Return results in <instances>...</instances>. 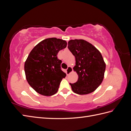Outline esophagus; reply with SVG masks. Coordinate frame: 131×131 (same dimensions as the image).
Here are the masks:
<instances>
[{"mask_svg":"<svg viewBox=\"0 0 131 131\" xmlns=\"http://www.w3.org/2000/svg\"><path fill=\"white\" fill-rule=\"evenodd\" d=\"M73 72V68L72 67H71L70 66H69L68 67V68L66 70V73L67 75H69V74H70L71 73H72Z\"/></svg>","mask_w":131,"mask_h":131,"instance_id":"34e87169","label":"esophagus"}]
</instances>
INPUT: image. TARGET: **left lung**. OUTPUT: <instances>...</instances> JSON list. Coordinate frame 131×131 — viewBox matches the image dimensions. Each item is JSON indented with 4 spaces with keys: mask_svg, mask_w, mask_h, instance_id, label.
<instances>
[{
    "mask_svg": "<svg viewBox=\"0 0 131 131\" xmlns=\"http://www.w3.org/2000/svg\"><path fill=\"white\" fill-rule=\"evenodd\" d=\"M68 47L75 57L73 69L78 75V81L70 83L73 91L81 95L93 92L102 82L105 70V63L100 51L82 39L70 40Z\"/></svg>",
    "mask_w": 131,
    "mask_h": 131,
    "instance_id": "left-lung-1",
    "label": "left lung"
}]
</instances>
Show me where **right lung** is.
I'll list each match as a JSON object with an SVG mask.
<instances>
[{"mask_svg":"<svg viewBox=\"0 0 131 131\" xmlns=\"http://www.w3.org/2000/svg\"><path fill=\"white\" fill-rule=\"evenodd\" d=\"M67 45V41L62 39L47 38L30 51L25 63L26 78L38 93L50 96L57 93L62 79L66 77L61 69L62 61L57 55Z\"/></svg>","mask_w":131,"mask_h":131,"instance_id":"1","label":"right lung"}]
</instances>
